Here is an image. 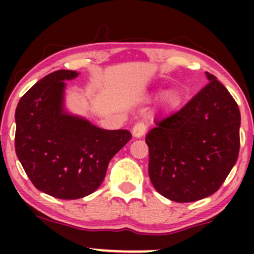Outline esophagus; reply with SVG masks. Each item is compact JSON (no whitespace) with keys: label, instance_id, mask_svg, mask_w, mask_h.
Returning a JSON list of instances; mask_svg holds the SVG:
<instances>
[{"label":"esophagus","instance_id":"obj_1","mask_svg":"<svg viewBox=\"0 0 254 254\" xmlns=\"http://www.w3.org/2000/svg\"><path fill=\"white\" fill-rule=\"evenodd\" d=\"M145 131H147V125L143 122H138V123L133 125L132 127V135L137 137H142L145 133Z\"/></svg>","mask_w":254,"mask_h":254}]
</instances>
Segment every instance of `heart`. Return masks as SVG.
Instances as JSON below:
<instances>
[{"label": "heart", "instance_id": "obj_1", "mask_svg": "<svg viewBox=\"0 0 254 254\" xmlns=\"http://www.w3.org/2000/svg\"><path fill=\"white\" fill-rule=\"evenodd\" d=\"M165 100L171 105L177 104L178 100H179V94H178V92H176V90H171V92L166 93Z\"/></svg>", "mask_w": 254, "mask_h": 254}]
</instances>
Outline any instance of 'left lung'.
I'll return each instance as SVG.
<instances>
[{
  "label": "left lung",
  "instance_id": "1",
  "mask_svg": "<svg viewBox=\"0 0 254 254\" xmlns=\"http://www.w3.org/2000/svg\"><path fill=\"white\" fill-rule=\"evenodd\" d=\"M209 83L182 110L155 122L145 136L149 178L160 194L178 203L211 196L234 167L240 149V111L220 81Z\"/></svg>",
  "mask_w": 254,
  "mask_h": 254
}]
</instances>
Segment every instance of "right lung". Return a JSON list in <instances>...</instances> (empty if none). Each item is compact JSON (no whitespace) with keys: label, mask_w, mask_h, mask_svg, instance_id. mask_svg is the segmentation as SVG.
I'll return each instance as SVG.
<instances>
[{"label":"right lung","mask_w":254,"mask_h":254,"mask_svg":"<svg viewBox=\"0 0 254 254\" xmlns=\"http://www.w3.org/2000/svg\"><path fill=\"white\" fill-rule=\"evenodd\" d=\"M75 70H57L38 81L15 111V151L39 191L60 199L93 193L110 160L131 139L127 130H105L64 109L66 80Z\"/></svg>","instance_id":"1"}]
</instances>
